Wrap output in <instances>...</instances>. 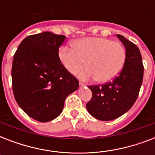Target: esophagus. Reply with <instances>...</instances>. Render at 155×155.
<instances>
[{
  "label": "esophagus",
  "instance_id": "esophagus-1",
  "mask_svg": "<svg viewBox=\"0 0 155 155\" xmlns=\"http://www.w3.org/2000/svg\"><path fill=\"white\" fill-rule=\"evenodd\" d=\"M85 84H83L82 82H80V87H84Z\"/></svg>",
  "mask_w": 155,
  "mask_h": 155
}]
</instances>
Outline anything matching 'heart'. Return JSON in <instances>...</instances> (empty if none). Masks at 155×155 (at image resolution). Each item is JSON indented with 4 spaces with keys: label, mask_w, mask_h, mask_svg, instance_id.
Returning a JSON list of instances; mask_svg holds the SVG:
<instances>
[{
    "label": "heart",
    "mask_w": 155,
    "mask_h": 155,
    "mask_svg": "<svg viewBox=\"0 0 155 155\" xmlns=\"http://www.w3.org/2000/svg\"><path fill=\"white\" fill-rule=\"evenodd\" d=\"M72 48L61 47L58 57L63 68L71 74L79 75L82 80L95 78L99 83L113 80L122 70L125 50L120 42L104 38H85L73 42Z\"/></svg>",
    "instance_id": "b5f03b06"
}]
</instances>
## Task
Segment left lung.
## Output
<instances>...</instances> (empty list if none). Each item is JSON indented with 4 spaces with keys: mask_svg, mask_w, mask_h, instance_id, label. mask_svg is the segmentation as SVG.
I'll return each instance as SVG.
<instances>
[{
    "mask_svg": "<svg viewBox=\"0 0 155 155\" xmlns=\"http://www.w3.org/2000/svg\"><path fill=\"white\" fill-rule=\"evenodd\" d=\"M117 36L125 48L124 67L112 82L101 86H89L92 97L86 104L93 117L106 121L119 117L134 105L138 97L144 72L138 47L122 35Z\"/></svg>",
    "mask_w": 155,
    "mask_h": 155,
    "instance_id": "left-lung-1",
    "label": "left lung"
}]
</instances>
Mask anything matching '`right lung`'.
<instances>
[{
  "instance_id": "1",
  "label": "right lung",
  "mask_w": 155,
  "mask_h": 155,
  "mask_svg": "<svg viewBox=\"0 0 155 155\" xmlns=\"http://www.w3.org/2000/svg\"><path fill=\"white\" fill-rule=\"evenodd\" d=\"M64 35L42 32L23 39L13 56L12 82L15 100L30 117L47 122L60 115L67 97L79 81L58 59Z\"/></svg>"
}]
</instances>
